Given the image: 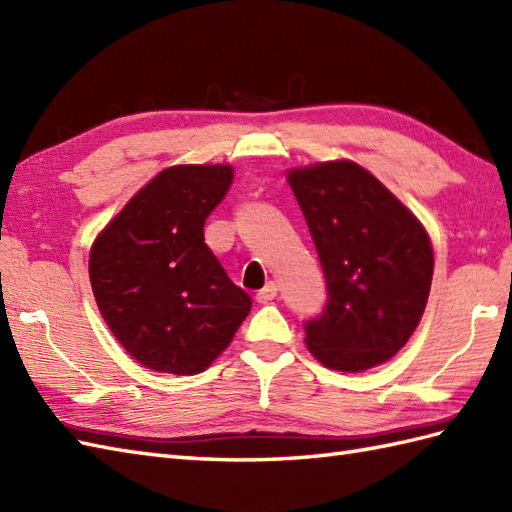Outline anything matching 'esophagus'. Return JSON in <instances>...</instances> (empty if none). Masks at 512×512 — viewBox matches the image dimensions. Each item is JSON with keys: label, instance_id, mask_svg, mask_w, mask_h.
Instances as JSON below:
<instances>
[{"label": "esophagus", "instance_id": "obj_1", "mask_svg": "<svg viewBox=\"0 0 512 512\" xmlns=\"http://www.w3.org/2000/svg\"><path fill=\"white\" fill-rule=\"evenodd\" d=\"M275 297H277V284H273V281H270V284H266L262 290L257 292L259 303H268V301H273Z\"/></svg>", "mask_w": 512, "mask_h": 512}]
</instances>
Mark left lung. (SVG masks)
Masks as SVG:
<instances>
[{"instance_id":"1","label":"left lung","mask_w":512,"mask_h":512,"mask_svg":"<svg viewBox=\"0 0 512 512\" xmlns=\"http://www.w3.org/2000/svg\"><path fill=\"white\" fill-rule=\"evenodd\" d=\"M323 268L328 303L303 323L310 352L330 369L389 361L427 306L433 253L422 224L356 162L288 173Z\"/></svg>"}]
</instances>
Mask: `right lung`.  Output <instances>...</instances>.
Listing matches in <instances>:
<instances>
[{"label":"right lung","instance_id":"add662e5","mask_svg":"<svg viewBox=\"0 0 512 512\" xmlns=\"http://www.w3.org/2000/svg\"><path fill=\"white\" fill-rule=\"evenodd\" d=\"M228 165L160 171L96 237L90 281L105 323L140 365L191 376L226 350L253 301L204 242Z\"/></svg>","mask_w":512,"mask_h":512}]
</instances>
